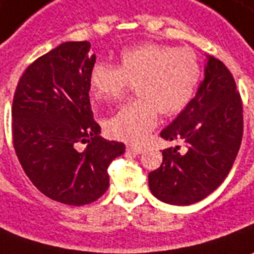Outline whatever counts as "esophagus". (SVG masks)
Returning <instances> with one entry per match:
<instances>
[{
    "label": "esophagus",
    "instance_id": "1",
    "mask_svg": "<svg viewBox=\"0 0 254 254\" xmlns=\"http://www.w3.org/2000/svg\"><path fill=\"white\" fill-rule=\"evenodd\" d=\"M127 152H129V154H133V155H139V154H141V152H143V148H141V147H133V145H127Z\"/></svg>",
    "mask_w": 254,
    "mask_h": 254
}]
</instances>
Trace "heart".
Masks as SVG:
<instances>
[{"label": "heart", "mask_w": 254, "mask_h": 254, "mask_svg": "<svg viewBox=\"0 0 254 254\" xmlns=\"http://www.w3.org/2000/svg\"><path fill=\"white\" fill-rule=\"evenodd\" d=\"M201 72V63L192 49L144 44L121 51L118 65L95 63L89 85L96 100L114 102L134 84L139 97L122 106L104 127L111 137L139 144L157 125L158 111L175 115L187 107Z\"/></svg>", "instance_id": "obj_1"}]
</instances>
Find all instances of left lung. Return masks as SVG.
<instances>
[{"mask_svg": "<svg viewBox=\"0 0 254 254\" xmlns=\"http://www.w3.org/2000/svg\"><path fill=\"white\" fill-rule=\"evenodd\" d=\"M242 100L223 62L207 56L196 95L161 132L180 147L162 151V164L148 175L152 195L170 205H191L212 194L230 173L242 141Z\"/></svg>", "mask_w": 254, "mask_h": 254, "instance_id": "obj_1", "label": "left lung"}]
</instances>
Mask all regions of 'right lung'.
I'll return each mask as SVG.
<instances>
[{
  "instance_id": "add662e5",
  "label": "right lung",
  "mask_w": 254,
  "mask_h": 254,
  "mask_svg": "<svg viewBox=\"0 0 254 254\" xmlns=\"http://www.w3.org/2000/svg\"><path fill=\"white\" fill-rule=\"evenodd\" d=\"M88 41L63 42L28 65L16 86L12 134L19 162L44 195L82 206L110 184V162L125 144L100 136L89 102V72L96 62ZM81 142L85 150H78Z\"/></svg>"
}]
</instances>
